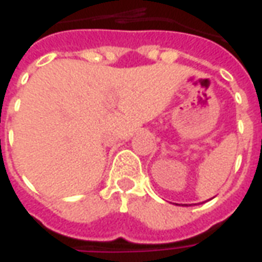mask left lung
<instances>
[{"label":"left lung","instance_id":"8db88e82","mask_svg":"<svg viewBox=\"0 0 262 262\" xmlns=\"http://www.w3.org/2000/svg\"><path fill=\"white\" fill-rule=\"evenodd\" d=\"M187 206H188V205H187Z\"/></svg>","mask_w":262,"mask_h":262}]
</instances>
